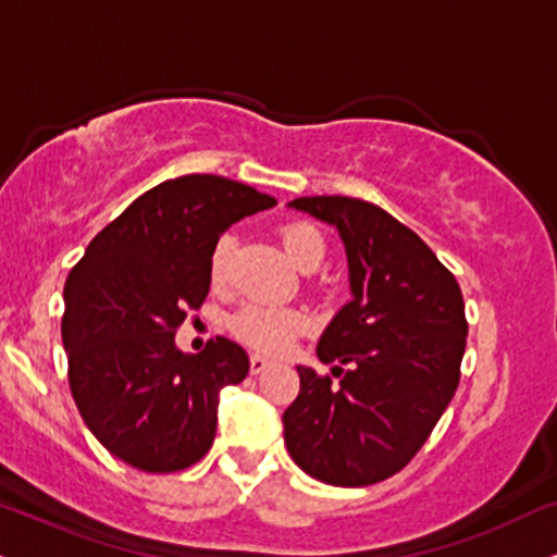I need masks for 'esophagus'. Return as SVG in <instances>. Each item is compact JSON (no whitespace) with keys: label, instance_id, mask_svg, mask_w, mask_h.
Wrapping results in <instances>:
<instances>
[{"label":"esophagus","instance_id":"1","mask_svg":"<svg viewBox=\"0 0 557 557\" xmlns=\"http://www.w3.org/2000/svg\"><path fill=\"white\" fill-rule=\"evenodd\" d=\"M268 367H271V361H268L265 356H258V354H252V356H250V372H252V374L265 372Z\"/></svg>","mask_w":557,"mask_h":557}]
</instances>
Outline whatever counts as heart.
Listing matches in <instances>:
<instances>
[{
  "mask_svg": "<svg viewBox=\"0 0 557 557\" xmlns=\"http://www.w3.org/2000/svg\"><path fill=\"white\" fill-rule=\"evenodd\" d=\"M281 245H284L286 256L299 271L314 268L325 258V239L312 224L294 222L286 224L281 230ZM232 252V237H222L211 250L209 271L211 278L224 281L226 276V263H230ZM305 314L292 310V307H263V305H250L245 310H239L232 318V333L239 341H245L247 346L258 348L263 354H281L289 348V343L305 331Z\"/></svg>",
  "mask_w": 557,
  "mask_h": 557,
  "instance_id": "1",
  "label": "heart"
}]
</instances>
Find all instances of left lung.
Instances as JSON below:
<instances>
[{
  "mask_svg": "<svg viewBox=\"0 0 557 557\" xmlns=\"http://www.w3.org/2000/svg\"><path fill=\"white\" fill-rule=\"evenodd\" d=\"M338 230L351 301L318 341L331 376L297 367L284 444L307 475L361 488L400 472L421 449L459 384L468 320L457 278L413 230L348 196L294 198Z\"/></svg>",
  "mask_w": 557,
  "mask_h": 557,
  "instance_id": "obj_1",
  "label": "left lung"
}]
</instances>
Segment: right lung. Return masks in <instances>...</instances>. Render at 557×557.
Instances as JSON below:
<instances>
[{"label": "right lung", "mask_w": 557, "mask_h": 557, "mask_svg": "<svg viewBox=\"0 0 557 557\" xmlns=\"http://www.w3.org/2000/svg\"><path fill=\"white\" fill-rule=\"evenodd\" d=\"M271 206L230 177H173L98 232L69 273V387L95 438L132 468L185 470L214 444L219 393L245 380L250 359L226 338L183 354L175 331L209 294L219 237Z\"/></svg>", "instance_id": "1"}]
</instances>
